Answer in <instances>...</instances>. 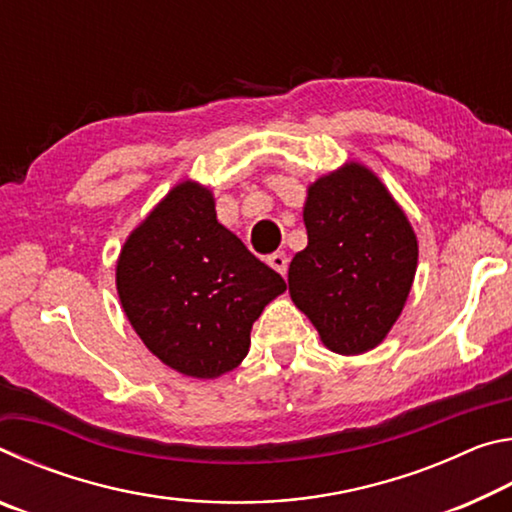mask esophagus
<instances>
[{"label":"esophagus","instance_id":"obj_1","mask_svg":"<svg viewBox=\"0 0 512 512\" xmlns=\"http://www.w3.org/2000/svg\"><path fill=\"white\" fill-rule=\"evenodd\" d=\"M268 266L275 268L280 275H287V268H289V257L284 253H273L268 255Z\"/></svg>","mask_w":512,"mask_h":512}]
</instances>
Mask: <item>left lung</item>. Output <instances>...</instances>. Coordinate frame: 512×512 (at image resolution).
Here are the masks:
<instances>
[{
	"label": "left lung",
	"mask_w": 512,
	"mask_h": 512,
	"mask_svg": "<svg viewBox=\"0 0 512 512\" xmlns=\"http://www.w3.org/2000/svg\"><path fill=\"white\" fill-rule=\"evenodd\" d=\"M302 219L309 244L289 266L293 305L327 350L354 357L377 348L418 268L409 216L375 171L345 162L307 187Z\"/></svg>",
	"instance_id": "left-lung-1"
}]
</instances>
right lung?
Listing matches in <instances>:
<instances>
[{
  "label": "right lung",
  "instance_id": "add662e5",
  "mask_svg": "<svg viewBox=\"0 0 512 512\" xmlns=\"http://www.w3.org/2000/svg\"><path fill=\"white\" fill-rule=\"evenodd\" d=\"M117 293L142 343L194 379L235 370L250 329L287 282L216 219L214 194L183 180L121 246Z\"/></svg>",
  "mask_w": 512,
  "mask_h": 512
}]
</instances>
